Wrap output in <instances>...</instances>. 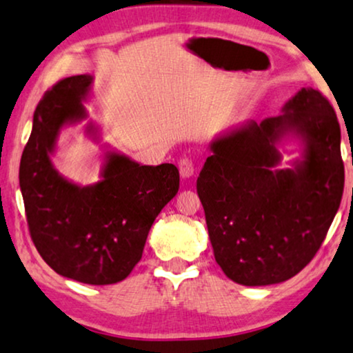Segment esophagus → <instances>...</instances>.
<instances>
[{
	"label": "esophagus",
	"mask_w": 353,
	"mask_h": 353,
	"mask_svg": "<svg viewBox=\"0 0 353 353\" xmlns=\"http://www.w3.org/2000/svg\"><path fill=\"white\" fill-rule=\"evenodd\" d=\"M179 172L182 179H190L192 176L195 174V166L192 163V159L189 158H182L179 161Z\"/></svg>",
	"instance_id": "obj_1"
}]
</instances>
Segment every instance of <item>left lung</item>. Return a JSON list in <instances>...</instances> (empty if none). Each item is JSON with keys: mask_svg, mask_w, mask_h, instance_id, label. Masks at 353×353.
Listing matches in <instances>:
<instances>
[{"mask_svg": "<svg viewBox=\"0 0 353 353\" xmlns=\"http://www.w3.org/2000/svg\"><path fill=\"white\" fill-rule=\"evenodd\" d=\"M289 138L301 154L279 168ZM210 150L196 194L216 263L242 285L294 278L321 247L344 192L341 128L330 101L302 88L281 114L248 121Z\"/></svg>", "mask_w": 353, "mask_h": 353, "instance_id": "1", "label": "left lung"}]
</instances>
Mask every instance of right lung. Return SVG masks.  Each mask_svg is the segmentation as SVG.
<instances>
[{
  "label": "right lung",
  "instance_id": "obj_1",
  "mask_svg": "<svg viewBox=\"0 0 353 353\" xmlns=\"http://www.w3.org/2000/svg\"><path fill=\"white\" fill-rule=\"evenodd\" d=\"M92 83V75H72L45 93L22 153L19 185L32 241L48 266L68 279L106 285L128 278L140 261L152 224L179 190V171L169 163L142 166L105 145L95 184H75L59 174L51 157L61 130L87 119L83 103ZM85 134L100 142L93 122Z\"/></svg>",
  "mask_w": 353,
  "mask_h": 353
}]
</instances>
